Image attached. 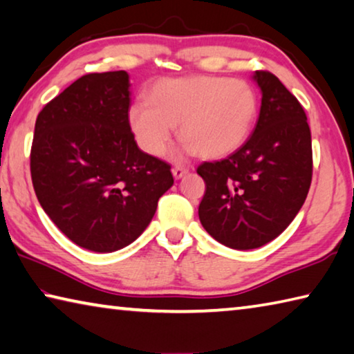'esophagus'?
Wrapping results in <instances>:
<instances>
[{
  "label": "esophagus",
  "mask_w": 354,
  "mask_h": 354,
  "mask_svg": "<svg viewBox=\"0 0 354 354\" xmlns=\"http://www.w3.org/2000/svg\"><path fill=\"white\" fill-rule=\"evenodd\" d=\"M189 171V169L187 167H181V165H178V167H173V170H171V173H173V176H175L176 179H179V178H183L185 173Z\"/></svg>",
  "instance_id": "1"
}]
</instances>
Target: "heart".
Returning <instances> with one entry per match:
<instances>
[{"label":"heart","instance_id":"heart-1","mask_svg":"<svg viewBox=\"0 0 354 354\" xmlns=\"http://www.w3.org/2000/svg\"><path fill=\"white\" fill-rule=\"evenodd\" d=\"M257 112L259 100L247 81L189 75L153 82L147 101L129 107L128 120L137 143L148 154H162L179 124L185 151L221 158L247 142Z\"/></svg>","mask_w":354,"mask_h":354}]
</instances>
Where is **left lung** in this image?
I'll return each mask as SVG.
<instances>
[{
  "mask_svg": "<svg viewBox=\"0 0 354 354\" xmlns=\"http://www.w3.org/2000/svg\"><path fill=\"white\" fill-rule=\"evenodd\" d=\"M259 120L250 139L196 173L206 190L200 221L215 241L253 250L278 237L295 218L313 181V142L303 106L270 71L257 70Z\"/></svg>",
  "mask_w": 354,
  "mask_h": 354,
  "instance_id": "obj_1",
  "label": "left lung"
}]
</instances>
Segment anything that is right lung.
Masks as SVG:
<instances>
[{"label": "right lung", "mask_w": 354, "mask_h": 354, "mask_svg": "<svg viewBox=\"0 0 354 354\" xmlns=\"http://www.w3.org/2000/svg\"><path fill=\"white\" fill-rule=\"evenodd\" d=\"M129 103L127 71L88 73L35 120L31 178L40 206L71 242L97 253L134 242L173 185L170 164L137 147Z\"/></svg>", "instance_id": "obj_1"}]
</instances>
